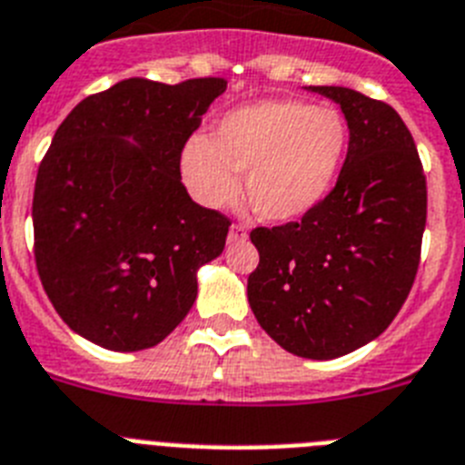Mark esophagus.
Returning a JSON list of instances; mask_svg holds the SVG:
<instances>
[{
	"mask_svg": "<svg viewBox=\"0 0 465 465\" xmlns=\"http://www.w3.org/2000/svg\"><path fill=\"white\" fill-rule=\"evenodd\" d=\"M247 237H249L247 225H242V223L230 225V232H228L230 242H242V240H247Z\"/></svg>",
	"mask_w": 465,
	"mask_h": 465,
	"instance_id": "34e87169",
	"label": "esophagus"
}]
</instances>
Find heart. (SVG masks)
<instances>
[{
	"label": "heart",
	"mask_w": 465,
	"mask_h": 465,
	"mask_svg": "<svg viewBox=\"0 0 465 465\" xmlns=\"http://www.w3.org/2000/svg\"><path fill=\"white\" fill-rule=\"evenodd\" d=\"M348 145V126L334 108L272 98L230 110L213 136H193L181 172L206 206H225L240 193L263 221H292L327 194Z\"/></svg>",
	"instance_id": "1"
}]
</instances>
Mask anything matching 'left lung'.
I'll use <instances>...</instances> for the list:
<instances>
[{"instance_id":"left-lung-1","label":"left lung","mask_w":465,"mask_h":465,"mask_svg":"<svg viewBox=\"0 0 465 465\" xmlns=\"http://www.w3.org/2000/svg\"><path fill=\"white\" fill-rule=\"evenodd\" d=\"M339 103L351 141L336 185L299 221L253 228V315L284 351L334 360L383 334L411 292L426 228V176L395 110L346 86H311Z\"/></svg>"}]
</instances>
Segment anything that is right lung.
Segmentation results:
<instances>
[{"mask_svg": "<svg viewBox=\"0 0 465 465\" xmlns=\"http://www.w3.org/2000/svg\"><path fill=\"white\" fill-rule=\"evenodd\" d=\"M225 86L124 79L55 129L35 181V263L63 322L98 346L164 341L197 299V268L223 252L230 218L190 200L181 153Z\"/></svg>", "mask_w": 465, "mask_h": 465, "instance_id": "1", "label": "right lung"}]
</instances>
